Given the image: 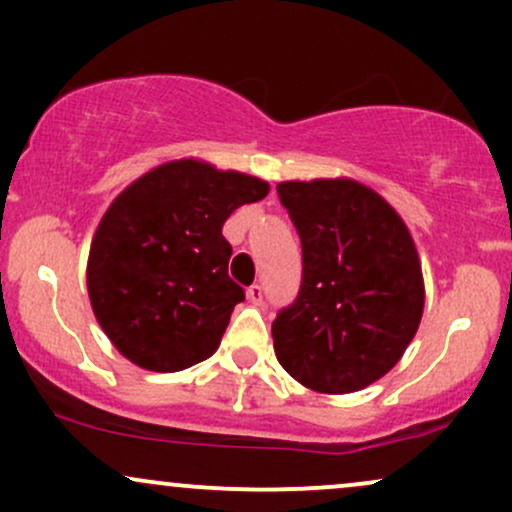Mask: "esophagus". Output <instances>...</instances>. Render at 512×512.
Masks as SVG:
<instances>
[{"label": "esophagus", "instance_id": "34e87169", "mask_svg": "<svg viewBox=\"0 0 512 512\" xmlns=\"http://www.w3.org/2000/svg\"><path fill=\"white\" fill-rule=\"evenodd\" d=\"M262 298H264L262 286H260V284H252L250 289H248V301H250L252 305H260V303H262Z\"/></svg>", "mask_w": 512, "mask_h": 512}]
</instances>
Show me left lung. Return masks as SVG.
<instances>
[{
	"label": "left lung",
	"instance_id": "left-lung-1",
	"mask_svg": "<svg viewBox=\"0 0 512 512\" xmlns=\"http://www.w3.org/2000/svg\"><path fill=\"white\" fill-rule=\"evenodd\" d=\"M303 245L298 298L272 322L293 380L346 395L402 358L424 315V274L407 223L351 178L276 185Z\"/></svg>",
	"mask_w": 512,
	"mask_h": 512
}]
</instances>
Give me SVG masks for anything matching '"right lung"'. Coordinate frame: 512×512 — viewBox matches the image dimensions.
Wrapping results in <instances>:
<instances>
[{
    "instance_id": "obj_1",
    "label": "right lung",
    "mask_w": 512,
    "mask_h": 512,
    "mask_svg": "<svg viewBox=\"0 0 512 512\" xmlns=\"http://www.w3.org/2000/svg\"><path fill=\"white\" fill-rule=\"evenodd\" d=\"M269 182L207 161L151 168L113 199L86 264L93 315L134 366L175 373L219 349L245 291L228 276L221 228Z\"/></svg>"
}]
</instances>
